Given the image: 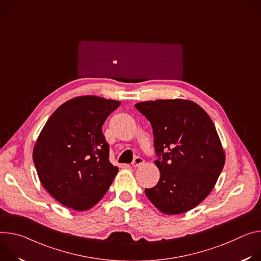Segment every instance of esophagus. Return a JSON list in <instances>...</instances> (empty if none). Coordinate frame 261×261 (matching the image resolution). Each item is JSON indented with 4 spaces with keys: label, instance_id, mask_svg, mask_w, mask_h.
Returning a JSON list of instances; mask_svg holds the SVG:
<instances>
[{
    "label": "esophagus",
    "instance_id": "obj_1",
    "mask_svg": "<svg viewBox=\"0 0 261 261\" xmlns=\"http://www.w3.org/2000/svg\"><path fill=\"white\" fill-rule=\"evenodd\" d=\"M143 164H144V159L141 158V156H136V158L134 159L133 163H132L133 167H139V166H141V165H143Z\"/></svg>",
    "mask_w": 261,
    "mask_h": 261
}]
</instances>
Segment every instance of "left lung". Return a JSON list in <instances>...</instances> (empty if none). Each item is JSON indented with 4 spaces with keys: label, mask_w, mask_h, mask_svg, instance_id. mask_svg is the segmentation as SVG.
I'll use <instances>...</instances> for the list:
<instances>
[{
    "label": "left lung",
    "mask_w": 261,
    "mask_h": 261,
    "mask_svg": "<svg viewBox=\"0 0 261 261\" xmlns=\"http://www.w3.org/2000/svg\"><path fill=\"white\" fill-rule=\"evenodd\" d=\"M135 107L151 124L161 172L156 186L145 189L147 198L167 215L194 208L212 192L225 164L213 120L190 100L158 99Z\"/></svg>",
    "instance_id": "left-lung-1"
}]
</instances>
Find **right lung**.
Here are the masks:
<instances>
[{"mask_svg": "<svg viewBox=\"0 0 261 261\" xmlns=\"http://www.w3.org/2000/svg\"><path fill=\"white\" fill-rule=\"evenodd\" d=\"M119 106L97 96L75 97L58 108L43 126L33 162L42 186L61 204L87 211L112 185L118 168L110 163L102 125Z\"/></svg>", "mask_w": 261, "mask_h": 261, "instance_id": "1", "label": "right lung"}]
</instances>
